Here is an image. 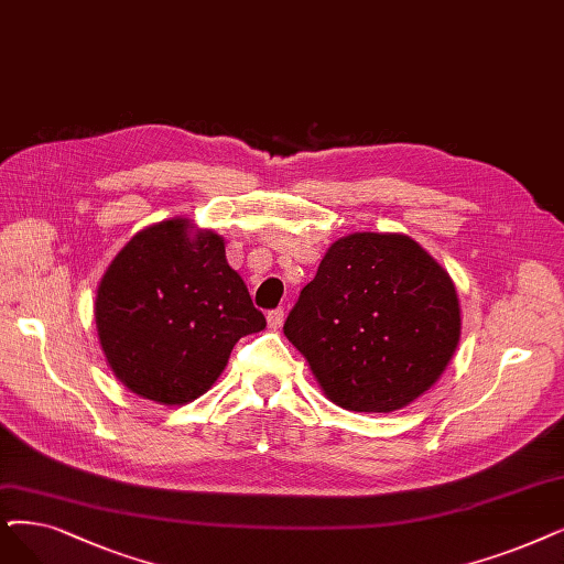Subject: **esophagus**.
Returning <instances> with one entry per match:
<instances>
[{
  "label": "esophagus",
  "instance_id": "esophagus-1",
  "mask_svg": "<svg viewBox=\"0 0 564 564\" xmlns=\"http://www.w3.org/2000/svg\"><path fill=\"white\" fill-rule=\"evenodd\" d=\"M265 319H268V326H270V328L278 330V328L284 324V310H282V307H278V310H270Z\"/></svg>",
  "mask_w": 564,
  "mask_h": 564
}]
</instances>
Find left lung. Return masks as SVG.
Returning a JSON list of instances; mask_svg holds the SVG:
<instances>
[{"label": "left lung", "instance_id": "left-lung-1", "mask_svg": "<svg viewBox=\"0 0 564 564\" xmlns=\"http://www.w3.org/2000/svg\"><path fill=\"white\" fill-rule=\"evenodd\" d=\"M284 335L328 400L395 412L431 389L460 340L446 270L404 234L335 240L289 312Z\"/></svg>", "mask_w": 564, "mask_h": 564}]
</instances>
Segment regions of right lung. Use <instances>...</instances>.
<instances>
[{
	"label": "right lung",
	"mask_w": 564,
	"mask_h": 564,
	"mask_svg": "<svg viewBox=\"0 0 564 564\" xmlns=\"http://www.w3.org/2000/svg\"><path fill=\"white\" fill-rule=\"evenodd\" d=\"M95 319L110 370L160 404L204 395L240 337L265 328L221 236L185 217L152 224L122 247L99 282Z\"/></svg>",
	"instance_id": "1"
}]
</instances>
